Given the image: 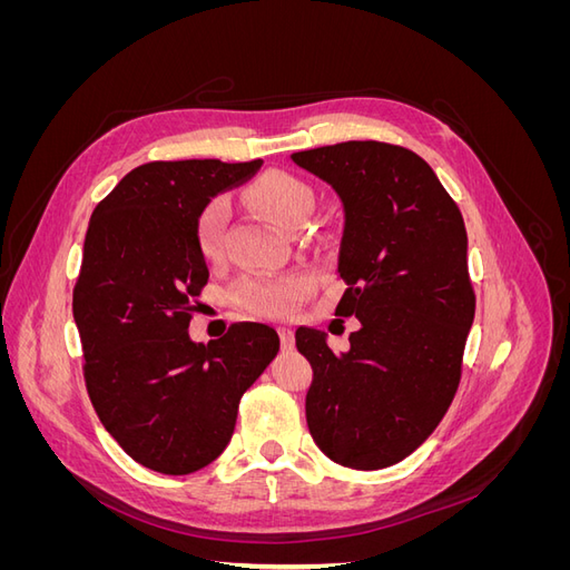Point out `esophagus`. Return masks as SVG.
I'll list each match as a JSON object with an SVG mask.
<instances>
[{
  "label": "esophagus",
  "mask_w": 570,
  "mask_h": 570,
  "mask_svg": "<svg viewBox=\"0 0 570 570\" xmlns=\"http://www.w3.org/2000/svg\"><path fill=\"white\" fill-rule=\"evenodd\" d=\"M278 335H281V344H283L285 352H289L292 347H295V333H292L289 325H281L278 327Z\"/></svg>",
  "instance_id": "esophagus-1"
}]
</instances>
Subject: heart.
<instances>
[{
	"instance_id": "obj_1",
	"label": "heart",
	"mask_w": 570,
	"mask_h": 570,
	"mask_svg": "<svg viewBox=\"0 0 570 570\" xmlns=\"http://www.w3.org/2000/svg\"><path fill=\"white\" fill-rule=\"evenodd\" d=\"M247 197L258 212H264L281 228H299L314 206V193L304 180L289 176L285 170H268L256 178ZM228 226V202L223 197L212 199L197 216V247L206 262H218L223 256V239ZM235 302L249 314L258 316H287L306 295V281L302 275H266V278H249L235 287Z\"/></svg>"
}]
</instances>
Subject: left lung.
Instances as JSON below:
<instances>
[{
    "mask_svg": "<svg viewBox=\"0 0 570 570\" xmlns=\"http://www.w3.org/2000/svg\"><path fill=\"white\" fill-rule=\"evenodd\" d=\"M344 206L335 316H356L350 352L299 327L314 368L306 423L318 450L356 471L385 469L430 438L461 381L475 316L469 237L456 202L416 151L350 140L292 154Z\"/></svg>",
    "mask_w": 570,
    "mask_h": 570,
    "instance_id": "obj_1",
    "label": "left lung"
}]
</instances>
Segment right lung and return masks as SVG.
<instances>
[{
	"label": "right lung",
	"mask_w": 570,
	"mask_h": 570,
	"mask_svg": "<svg viewBox=\"0 0 570 570\" xmlns=\"http://www.w3.org/2000/svg\"><path fill=\"white\" fill-rule=\"evenodd\" d=\"M258 166L142 164L97 204L85 235L73 287L85 387L109 435L157 473L187 475L218 459L239 400L281 350L264 323H233L209 344L187 335L209 283L197 216Z\"/></svg>",
	"instance_id": "right-lung-1"
}]
</instances>
